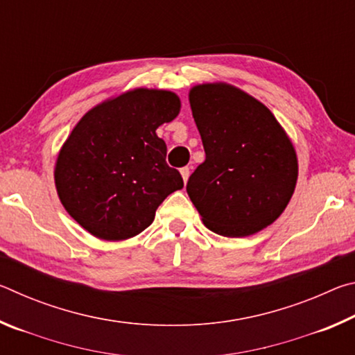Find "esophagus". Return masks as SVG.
<instances>
[{"instance_id":"obj_1","label":"esophagus","mask_w":355,"mask_h":355,"mask_svg":"<svg viewBox=\"0 0 355 355\" xmlns=\"http://www.w3.org/2000/svg\"><path fill=\"white\" fill-rule=\"evenodd\" d=\"M180 173H182L183 182H184V183L188 182V178H189V169H188V167H182V169H180Z\"/></svg>"}]
</instances>
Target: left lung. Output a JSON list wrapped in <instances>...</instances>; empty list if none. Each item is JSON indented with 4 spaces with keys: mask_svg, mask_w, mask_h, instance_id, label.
Masks as SVG:
<instances>
[{
    "mask_svg": "<svg viewBox=\"0 0 355 355\" xmlns=\"http://www.w3.org/2000/svg\"><path fill=\"white\" fill-rule=\"evenodd\" d=\"M189 105L205 161L186 191L209 230L254 235L284 213L297 182L290 136L261 101L228 83L191 87Z\"/></svg>",
    "mask_w": 355,
    "mask_h": 355,
    "instance_id": "obj_1",
    "label": "left lung"
}]
</instances>
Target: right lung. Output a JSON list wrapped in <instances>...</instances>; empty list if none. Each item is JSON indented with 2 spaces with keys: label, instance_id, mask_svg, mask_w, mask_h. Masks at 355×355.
<instances>
[{
  "label": "right lung",
  "instance_id": "add662e5",
  "mask_svg": "<svg viewBox=\"0 0 355 355\" xmlns=\"http://www.w3.org/2000/svg\"><path fill=\"white\" fill-rule=\"evenodd\" d=\"M178 95L136 87L101 101L59 150L55 184L67 213L95 238L130 239L152 224L156 208L183 188L166 164L156 128L178 116Z\"/></svg>",
  "mask_w": 355,
  "mask_h": 355
}]
</instances>
